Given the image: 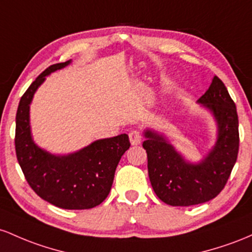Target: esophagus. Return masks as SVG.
<instances>
[{
	"mask_svg": "<svg viewBox=\"0 0 252 252\" xmlns=\"http://www.w3.org/2000/svg\"><path fill=\"white\" fill-rule=\"evenodd\" d=\"M128 137H129V141H131L132 145H139L140 141H141V134L137 131V129H133V131L129 132Z\"/></svg>",
	"mask_w": 252,
	"mask_h": 252,
	"instance_id": "1",
	"label": "esophagus"
}]
</instances>
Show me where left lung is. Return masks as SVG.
<instances>
[{"mask_svg":"<svg viewBox=\"0 0 252 252\" xmlns=\"http://www.w3.org/2000/svg\"><path fill=\"white\" fill-rule=\"evenodd\" d=\"M197 102L210 109L218 125L216 145L199 163L187 162L164 135L144 131L150 182L157 196L170 206H193L214 199L224 189L238 156V114L222 81L214 76Z\"/></svg>","mask_w":252,"mask_h":252,"instance_id":"8db88e82","label":"left lung"}]
</instances>
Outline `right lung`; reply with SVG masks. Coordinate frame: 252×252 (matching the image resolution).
Returning a JSON list of instances; mask_svg holds the SVG:
<instances>
[{
  "mask_svg": "<svg viewBox=\"0 0 252 252\" xmlns=\"http://www.w3.org/2000/svg\"><path fill=\"white\" fill-rule=\"evenodd\" d=\"M70 63L51 65L22 95L16 112L15 151L28 185L42 200L64 210H89L108 196L119 160L131 144L128 135L120 134L96 140L66 156H56L33 141L30 125L33 95L47 75Z\"/></svg>",
  "mask_w": 252,
  "mask_h": 252,
  "instance_id": "add662e5",
  "label": "right lung"
}]
</instances>
